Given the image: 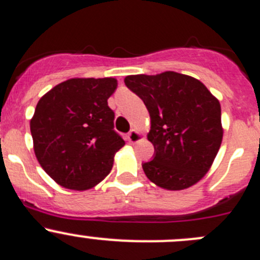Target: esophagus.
Returning a JSON list of instances; mask_svg holds the SVG:
<instances>
[{
  "mask_svg": "<svg viewBox=\"0 0 260 260\" xmlns=\"http://www.w3.org/2000/svg\"><path fill=\"white\" fill-rule=\"evenodd\" d=\"M127 140L132 144H135V143H139L140 140H143L142 133L138 132V130H132V132L127 134Z\"/></svg>",
  "mask_w": 260,
  "mask_h": 260,
  "instance_id": "34e87169",
  "label": "esophagus"
}]
</instances>
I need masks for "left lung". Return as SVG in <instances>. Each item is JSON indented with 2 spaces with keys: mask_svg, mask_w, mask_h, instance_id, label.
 <instances>
[{
  "mask_svg": "<svg viewBox=\"0 0 260 260\" xmlns=\"http://www.w3.org/2000/svg\"><path fill=\"white\" fill-rule=\"evenodd\" d=\"M125 84L150 116L147 138L155 155L143 165L148 179L166 190H184L206 176L221 147V105L204 84L175 71L128 75Z\"/></svg>",
  "mask_w": 260,
  "mask_h": 260,
  "instance_id": "1",
  "label": "left lung"
}]
</instances>
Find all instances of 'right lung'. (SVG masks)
Masks as SVG:
<instances>
[{"label": "right lung", "instance_id": "obj_1", "mask_svg": "<svg viewBox=\"0 0 260 260\" xmlns=\"http://www.w3.org/2000/svg\"><path fill=\"white\" fill-rule=\"evenodd\" d=\"M116 88L115 78H73L37 103L30 120L34 153L60 186L84 191L112 170L116 152L125 145L107 102Z\"/></svg>", "mask_w": 260, "mask_h": 260}]
</instances>
